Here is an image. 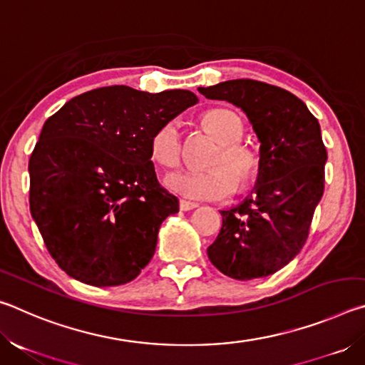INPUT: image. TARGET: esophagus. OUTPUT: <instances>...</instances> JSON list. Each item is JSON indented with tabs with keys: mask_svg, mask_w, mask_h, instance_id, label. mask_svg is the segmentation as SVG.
Here are the masks:
<instances>
[{
	"mask_svg": "<svg viewBox=\"0 0 365 365\" xmlns=\"http://www.w3.org/2000/svg\"><path fill=\"white\" fill-rule=\"evenodd\" d=\"M178 207H180V211H191V209L197 207V205L196 202H191L187 200H180V202H178Z\"/></svg>",
	"mask_w": 365,
	"mask_h": 365,
	"instance_id": "esophagus-1",
	"label": "esophagus"
}]
</instances>
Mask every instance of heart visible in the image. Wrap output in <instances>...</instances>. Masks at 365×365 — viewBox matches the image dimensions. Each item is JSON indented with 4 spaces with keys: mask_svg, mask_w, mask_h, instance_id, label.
Returning a JSON list of instances; mask_svg holds the SVG:
<instances>
[{
    "mask_svg": "<svg viewBox=\"0 0 365 365\" xmlns=\"http://www.w3.org/2000/svg\"><path fill=\"white\" fill-rule=\"evenodd\" d=\"M202 123L220 145L205 170H178L168 177V187L193 200H225L235 188L246 190L257 180L262 160L259 153L242 143L243 120L230 109H211L202 115ZM151 156L163 168L172 169L180 163L182 135L177 120L164 122L150 141Z\"/></svg>",
    "mask_w": 365,
    "mask_h": 365,
    "instance_id": "1",
    "label": "heart"
}]
</instances>
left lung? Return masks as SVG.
<instances>
[{
    "label": "left lung",
    "mask_w": 365,
    "mask_h": 365,
    "mask_svg": "<svg viewBox=\"0 0 365 365\" xmlns=\"http://www.w3.org/2000/svg\"><path fill=\"white\" fill-rule=\"evenodd\" d=\"M197 91L243 109L262 160L251 196L220 211L222 228L207 256L235 280L262 279L285 267L309 237L325 183L320 125L299 98L259 80H228Z\"/></svg>",
    "instance_id": "8db88e82"
}]
</instances>
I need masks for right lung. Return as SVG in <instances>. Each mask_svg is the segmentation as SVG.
Listing matches in <instances>:
<instances>
[{"mask_svg": "<svg viewBox=\"0 0 365 365\" xmlns=\"http://www.w3.org/2000/svg\"><path fill=\"white\" fill-rule=\"evenodd\" d=\"M196 103L188 90L113 85L72 98L45 122L29 160L30 212L67 275L117 287L151 261L178 200L158 182L150 141Z\"/></svg>", "mask_w": 365, "mask_h": 365, "instance_id": "right-lung-1", "label": "right lung"}]
</instances>
